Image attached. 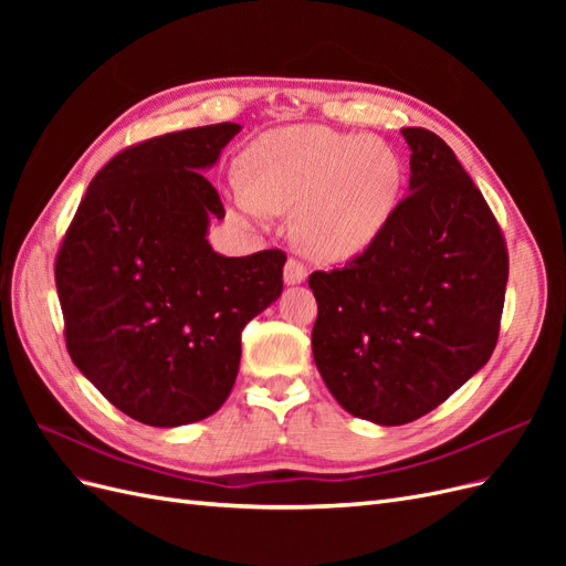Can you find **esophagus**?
<instances>
[{
    "instance_id": "obj_1",
    "label": "esophagus",
    "mask_w": 566,
    "mask_h": 566,
    "mask_svg": "<svg viewBox=\"0 0 566 566\" xmlns=\"http://www.w3.org/2000/svg\"><path fill=\"white\" fill-rule=\"evenodd\" d=\"M283 281L285 285H300L306 281V266L297 260H287L285 269H283Z\"/></svg>"
}]
</instances>
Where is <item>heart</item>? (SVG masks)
<instances>
[{
	"mask_svg": "<svg viewBox=\"0 0 566 566\" xmlns=\"http://www.w3.org/2000/svg\"><path fill=\"white\" fill-rule=\"evenodd\" d=\"M229 181L235 208L262 219L293 212L297 245L321 262H349L385 233L403 191V163L389 144L323 125L262 134Z\"/></svg>",
	"mask_w": 566,
	"mask_h": 566,
	"instance_id": "heart-1",
	"label": "heart"
}]
</instances>
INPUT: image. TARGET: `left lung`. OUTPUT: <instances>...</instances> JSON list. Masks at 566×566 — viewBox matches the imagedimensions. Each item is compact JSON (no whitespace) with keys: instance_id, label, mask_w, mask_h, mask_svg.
Wrapping results in <instances>:
<instances>
[{"instance_id":"8db88e82","label":"left lung","mask_w":566,"mask_h":566,"mask_svg":"<svg viewBox=\"0 0 566 566\" xmlns=\"http://www.w3.org/2000/svg\"><path fill=\"white\" fill-rule=\"evenodd\" d=\"M408 196L345 269L314 271V361L347 413L406 424L482 370L499 339L507 250L482 191L430 129H401Z\"/></svg>"}]
</instances>
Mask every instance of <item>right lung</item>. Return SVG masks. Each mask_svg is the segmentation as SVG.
I'll return each mask as SVG.
<instances>
[{
	"instance_id": "1",
	"label": "right lung",
	"mask_w": 566,
	"mask_h": 566,
	"mask_svg": "<svg viewBox=\"0 0 566 566\" xmlns=\"http://www.w3.org/2000/svg\"><path fill=\"white\" fill-rule=\"evenodd\" d=\"M241 129H184L117 153L56 256L67 354L115 408L150 427L221 408L241 331L283 293L281 250L224 256L208 241L227 212L202 172Z\"/></svg>"
}]
</instances>
